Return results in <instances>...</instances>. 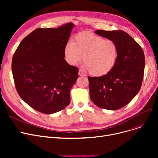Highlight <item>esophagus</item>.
Instances as JSON below:
<instances>
[{"instance_id": "34e87169", "label": "esophagus", "mask_w": 158, "mask_h": 158, "mask_svg": "<svg viewBox=\"0 0 158 158\" xmlns=\"http://www.w3.org/2000/svg\"><path fill=\"white\" fill-rule=\"evenodd\" d=\"M78 74H79V76H85V73H83V72H82L81 70H79Z\"/></svg>"}]
</instances>
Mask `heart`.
Instances as JSON below:
<instances>
[{
    "label": "heart",
    "instance_id": "b5f03b06",
    "mask_svg": "<svg viewBox=\"0 0 158 158\" xmlns=\"http://www.w3.org/2000/svg\"><path fill=\"white\" fill-rule=\"evenodd\" d=\"M118 54L114 40L88 31L78 33L74 41H68L63 50L64 59L71 66H76L84 56V69L95 77L110 73L117 64Z\"/></svg>",
    "mask_w": 158,
    "mask_h": 158
}]
</instances>
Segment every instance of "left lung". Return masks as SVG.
<instances>
[{
  "instance_id": "8db88e82",
  "label": "left lung",
  "mask_w": 158,
  "mask_h": 158,
  "mask_svg": "<svg viewBox=\"0 0 158 158\" xmlns=\"http://www.w3.org/2000/svg\"><path fill=\"white\" fill-rule=\"evenodd\" d=\"M97 35L117 42L119 54L112 71L101 77H88L89 96L98 107L117 110L129 104L142 86L145 68L142 48L123 31L97 30Z\"/></svg>"
}]
</instances>
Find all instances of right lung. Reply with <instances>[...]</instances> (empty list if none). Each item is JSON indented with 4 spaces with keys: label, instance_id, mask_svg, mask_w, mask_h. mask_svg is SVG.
<instances>
[{
    "label": "right lung",
    "instance_id": "obj_1",
    "mask_svg": "<svg viewBox=\"0 0 158 158\" xmlns=\"http://www.w3.org/2000/svg\"><path fill=\"white\" fill-rule=\"evenodd\" d=\"M74 26L68 23L55 29H37L23 39L13 55L16 91L39 112L53 114L70 102L79 70L65 61L63 50Z\"/></svg>",
    "mask_w": 158,
    "mask_h": 158
}]
</instances>
